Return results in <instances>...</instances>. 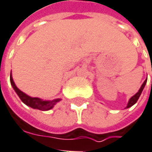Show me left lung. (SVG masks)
<instances>
[{
    "label": "left lung",
    "mask_w": 152,
    "mask_h": 152,
    "mask_svg": "<svg viewBox=\"0 0 152 152\" xmlns=\"http://www.w3.org/2000/svg\"><path fill=\"white\" fill-rule=\"evenodd\" d=\"M146 82H147V79L145 80V82H144V83L142 84V86H141V88H140V90H138V92L135 95V96H133L132 97H131V99H130V101H129V103H128V105H127V107L126 108H130L131 107L132 105H134V104H136L137 102V100H138V98H139V96H140V95H141V93H142V91L144 90V88H145V84H146Z\"/></svg>",
    "instance_id": "obj_1"
}]
</instances>
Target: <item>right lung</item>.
I'll use <instances>...</instances> for the list:
<instances>
[{
  "label": "right lung",
  "instance_id": "obj_1",
  "mask_svg": "<svg viewBox=\"0 0 152 152\" xmlns=\"http://www.w3.org/2000/svg\"><path fill=\"white\" fill-rule=\"evenodd\" d=\"M10 83L14 88V90H15V92L17 93V95L19 96V97L21 98V100L25 104H27L28 106L33 108V109H37V110H48L50 109H52L54 107V105L56 104L57 102L60 101V99H56V100H52V101H43L40 98H37V97H30L28 96V95L24 94L22 91L19 90L14 81H13V78L11 76V73H10Z\"/></svg>",
  "mask_w": 152,
  "mask_h": 152
}]
</instances>
